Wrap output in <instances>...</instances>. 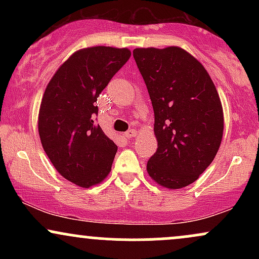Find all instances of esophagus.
Masks as SVG:
<instances>
[{"mask_svg": "<svg viewBox=\"0 0 259 259\" xmlns=\"http://www.w3.org/2000/svg\"><path fill=\"white\" fill-rule=\"evenodd\" d=\"M136 135H138V132H136V130H134V129L129 130V132H126L125 134H124V136H125V138H127V139L135 138Z\"/></svg>", "mask_w": 259, "mask_h": 259, "instance_id": "obj_1", "label": "esophagus"}]
</instances>
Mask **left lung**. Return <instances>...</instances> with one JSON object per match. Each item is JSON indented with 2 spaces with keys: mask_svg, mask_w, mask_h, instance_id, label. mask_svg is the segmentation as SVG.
<instances>
[{
  "mask_svg": "<svg viewBox=\"0 0 259 259\" xmlns=\"http://www.w3.org/2000/svg\"><path fill=\"white\" fill-rule=\"evenodd\" d=\"M133 56L152 101L158 142L147 173L167 189L185 187L221 147L224 115L218 91L203 65L181 47L135 49Z\"/></svg>",
  "mask_w": 259,
  "mask_h": 259,
  "instance_id": "8db88e82",
  "label": "left lung"
}]
</instances>
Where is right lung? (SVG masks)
Instances as JSON below:
<instances>
[{"mask_svg":"<svg viewBox=\"0 0 259 259\" xmlns=\"http://www.w3.org/2000/svg\"><path fill=\"white\" fill-rule=\"evenodd\" d=\"M132 56L127 49L94 46L74 52L50 80L38 111V135L64 179L91 187L106 179L117 145L95 123L97 97Z\"/></svg>","mask_w":259,"mask_h":259,"instance_id":"add662e5","label":"right lung"}]
</instances>
